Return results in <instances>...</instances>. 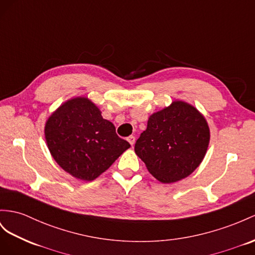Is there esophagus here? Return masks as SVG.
Returning <instances> with one entry per match:
<instances>
[{"label":"esophagus","instance_id":"34e87169","mask_svg":"<svg viewBox=\"0 0 255 255\" xmlns=\"http://www.w3.org/2000/svg\"><path fill=\"white\" fill-rule=\"evenodd\" d=\"M128 142L130 143V144H131V146H133V144H134V141H135V138L133 135H130V136H128Z\"/></svg>","mask_w":255,"mask_h":255}]
</instances>
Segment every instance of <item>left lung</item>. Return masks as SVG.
<instances>
[{
    "label": "left lung",
    "mask_w": 255,
    "mask_h": 255,
    "mask_svg": "<svg viewBox=\"0 0 255 255\" xmlns=\"http://www.w3.org/2000/svg\"><path fill=\"white\" fill-rule=\"evenodd\" d=\"M209 141L210 130L204 115L191 104L173 101L149 116L134 152L153 177L161 183H173L200 165Z\"/></svg>",
    "instance_id": "8db88e82"
}]
</instances>
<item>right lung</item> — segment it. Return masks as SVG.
Returning <instances> with one entry per match:
<instances>
[{"instance_id": "1", "label": "right lung", "mask_w": 255, "mask_h": 255, "mask_svg": "<svg viewBox=\"0 0 255 255\" xmlns=\"http://www.w3.org/2000/svg\"><path fill=\"white\" fill-rule=\"evenodd\" d=\"M49 152L64 171L83 181H93L130 147L104 120L88 98L64 102L45 125Z\"/></svg>"}]
</instances>
